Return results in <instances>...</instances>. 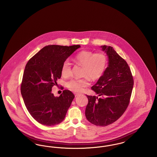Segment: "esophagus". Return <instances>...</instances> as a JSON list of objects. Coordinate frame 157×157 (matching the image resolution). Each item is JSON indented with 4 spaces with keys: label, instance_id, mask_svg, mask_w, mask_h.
Listing matches in <instances>:
<instances>
[{
    "label": "esophagus",
    "instance_id": "obj_1",
    "mask_svg": "<svg viewBox=\"0 0 157 157\" xmlns=\"http://www.w3.org/2000/svg\"><path fill=\"white\" fill-rule=\"evenodd\" d=\"M81 95L80 94H78V93H75V97H78V96H79V95Z\"/></svg>",
    "mask_w": 157,
    "mask_h": 157
}]
</instances>
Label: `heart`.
Listing matches in <instances>:
<instances>
[{"instance_id":"b5f03b06","label":"heart","mask_w":157,"mask_h":157,"mask_svg":"<svg viewBox=\"0 0 157 157\" xmlns=\"http://www.w3.org/2000/svg\"><path fill=\"white\" fill-rule=\"evenodd\" d=\"M74 60L83 66V75L86 76L81 79H71L67 82V88L76 92H81L83 88L90 84L89 77L93 80L101 78L107 65V59L104 53H94L89 51H83L77 53L74 58ZM71 71V63L69 60H65L61 67L62 75L67 77L70 75Z\"/></svg>"}]
</instances>
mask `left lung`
I'll return each instance as SVG.
<instances>
[{"mask_svg":"<svg viewBox=\"0 0 157 157\" xmlns=\"http://www.w3.org/2000/svg\"><path fill=\"white\" fill-rule=\"evenodd\" d=\"M101 48L108 56V67L91 89L101 97L86 95L88 104L85 116L92 124L106 127L119 119L125 111L134 80L127 62L112 47L104 45Z\"/></svg>","mask_w":157,"mask_h":157,"instance_id":"8db88e82","label":"left lung"}]
</instances>
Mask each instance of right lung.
I'll return each instance as SVG.
<instances>
[{"label": "right lung", "mask_w": 157, "mask_h": 157, "mask_svg": "<svg viewBox=\"0 0 157 157\" xmlns=\"http://www.w3.org/2000/svg\"><path fill=\"white\" fill-rule=\"evenodd\" d=\"M79 45H48L42 48L26 65L21 84V94L31 116L46 126L59 124L65 119L75 98L69 90L55 97L52 88L61 77V67Z\"/></svg>", "instance_id": "add662e5"}]
</instances>
